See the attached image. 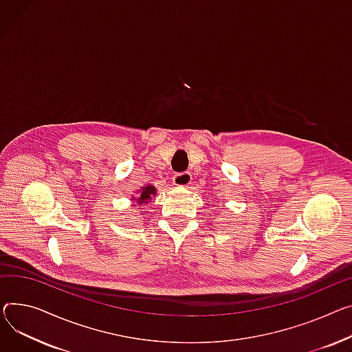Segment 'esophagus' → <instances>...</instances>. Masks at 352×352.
<instances>
[{
    "label": "esophagus",
    "mask_w": 352,
    "mask_h": 352,
    "mask_svg": "<svg viewBox=\"0 0 352 352\" xmlns=\"http://www.w3.org/2000/svg\"><path fill=\"white\" fill-rule=\"evenodd\" d=\"M191 174L190 173H178L174 175L173 181H174V185L177 186H182V188H185V186H188L191 184Z\"/></svg>",
    "instance_id": "34e87169"
}]
</instances>
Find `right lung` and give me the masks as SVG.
I'll return each instance as SVG.
<instances>
[{
	"label": "right lung",
	"instance_id": "obj_1",
	"mask_svg": "<svg viewBox=\"0 0 352 352\" xmlns=\"http://www.w3.org/2000/svg\"><path fill=\"white\" fill-rule=\"evenodd\" d=\"M155 194H157L155 186L147 185V186H143V190L140 191L138 197H137V198L133 197V199H135V204L143 205V204H148V201H150L153 197H155Z\"/></svg>",
	"mask_w": 352,
	"mask_h": 352
}]
</instances>
